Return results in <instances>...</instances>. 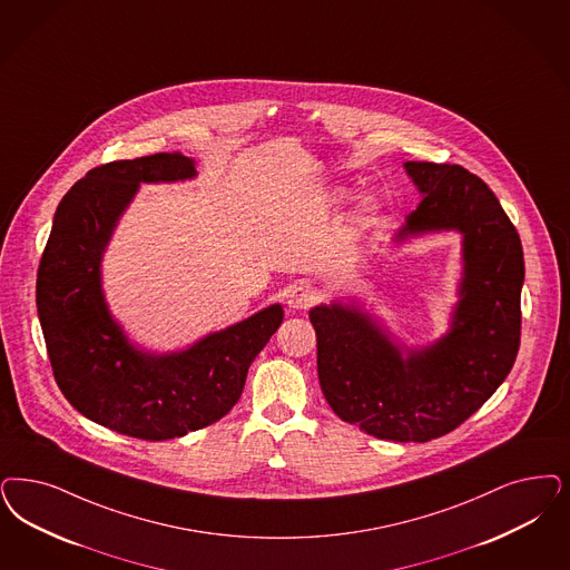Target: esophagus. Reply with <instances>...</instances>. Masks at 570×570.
<instances>
[{
	"label": "esophagus",
	"instance_id": "obj_1",
	"mask_svg": "<svg viewBox=\"0 0 570 570\" xmlns=\"http://www.w3.org/2000/svg\"><path fill=\"white\" fill-rule=\"evenodd\" d=\"M315 298H317L315 291H312L309 286H301L288 295V307L295 309V312H301V309H307L309 305H314Z\"/></svg>",
	"mask_w": 570,
	"mask_h": 570
}]
</instances>
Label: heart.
Masks as SVG:
<instances>
[{"mask_svg":"<svg viewBox=\"0 0 570 570\" xmlns=\"http://www.w3.org/2000/svg\"><path fill=\"white\" fill-rule=\"evenodd\" d=\"M374 210H376V202H374L373 196H362L357 199V204H355V213H357V215H373Z\"/></svg>","mask_w":570,"mask_h":570,"instance_id":"1","label":"heart"}]
</instances>
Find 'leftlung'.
<instances>
[{
    "instance_id": "1",
    "label": "left lung",
    "mask_w": 570,
    "mask_h": 570,
    "mask_svg": "<svg viewBox=\"0 0 570 570\" xmlns=\"http://www.w3.org/2000/svg\"><path fill=\"white\" fill-rule=\"evenodd\" d=\"M421 204L393 244L454 232L461 279L449 331L406 345L364 305L331 301L309 320L320 387L334 414L379 440L430 442L470 419L505 381L520 347L524 255L482 178L456 164L404 161Z\"/></svg>"
}]
</instances>
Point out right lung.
<instances>
[{"label": "right lung", "instance_id": "obj_1", "mask_svg": "<svg viewBox=\"0 0 570 570\" xmlns=\"http://www.w3.org/2000/svg\"><path fill=\"white\" fill-rule=\"evenodd\" d=\"M196 177V159L180 154L92 168L60 199L38 272V315L60 392L86 419L151 442L187 435L229 413L253 360L284 320L274 303L159 354L137 345L111 314L102 256L138 187Z\"/></svg>", "mask_w": 570, "mask_h": 570}]
</instances>
